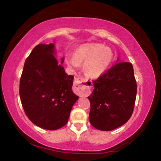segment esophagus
<instances>
[{"label": "esophagus", "mask_w": 161, "mask_h": 161, "mask_svg": "<svg viewBox=\"0 0 161 161\" xmlns=\"http://www.w3.org/2000/svg\"><path fill=\"white\" fill-rule=\"evenodd\" d=\"M92 87V81L84 78H77L75 81V91L80 96H87L90 94Z\"/></svg>", "instance_id": "esophagus-1"}]
</instances>
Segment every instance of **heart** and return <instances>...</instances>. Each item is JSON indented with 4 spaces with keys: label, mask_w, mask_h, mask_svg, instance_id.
<instances>
[{
    "label": "heart",
    "mask_w": 161,
    "mask_h": 161,
    "mask_svg": "<svg viewBox=\"0 0 161 161\" xmlns=\"http://www.w3.org/2000/svg\"><path fill=\"white\" fill-rule=\"evenodd\" d=\"M114 59L111 49L99 43H86L74 52V57H67V63L69 67L77 69L83 64L85 74L92 78H97L107 72Z\"/></svg>",
    "instance_id": "obj_1"
}]
</instances>
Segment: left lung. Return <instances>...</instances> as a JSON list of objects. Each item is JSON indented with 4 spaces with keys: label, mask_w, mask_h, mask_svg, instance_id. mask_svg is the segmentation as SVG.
Masks as SVG:
<instances>
[{
    "label": "left lung",
    "mask_w": 161,
    "mask_h": 161,
    "mask_svg": "<svg viewBox=\"0 0 161 161\" xmlns=\"http://www.w3.org/2000/svg\"><path fill=\"white\" fill-rule=\"evenodd\" d=\"M93 81L89 121L95 129L112 130L123 126L132 115L137 86L130 62H119Z\"/></svg>",
    "instance_id": "1"
}]
</instances>
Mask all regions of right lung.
<instances>
[{
	"mask_svg": "<svg viewBox=\"0 0 161 161\" xmlns=\"http://www.w3.org/2000/svg\"><path fill=\"white\" fill-rule=\"evenodd\" d=\"M54 45H37L24 64L20 97L25 113L36 126L57 130L67 123L79 97L73 93L74 76L58 63Z\"/></svg>",
	"mask_w": 161,
	"mask_h": 161,
	"instance_id": "1",
	"label": "right lung"
}]
</instances>
